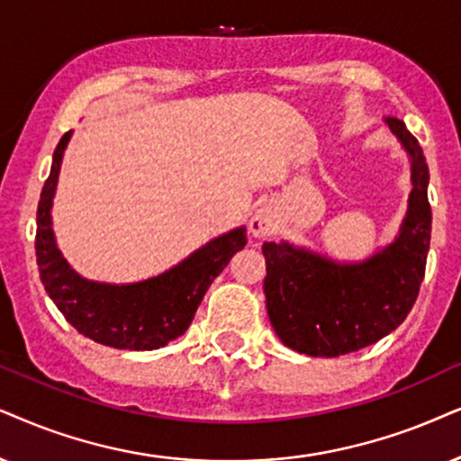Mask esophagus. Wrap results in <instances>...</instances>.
<instances>
[{
  "label": "esophagus",
  "instance_id": "obj_1",
  "mask_svg": "<svg viewBox=\"0 0 461 461\" xmlns=\"http://www.w3.org/2000/svg\"><path fill=\"white\" fill-rule=\"evenodd\" d=\"M249 227H250V234L253 236H258V238L267 236L274 230V217L267 208H259V211L255 212V217L250 219Z\"/></svg>",
  "mask_w": 461,
  "mask_h": 461
}]
</instances>
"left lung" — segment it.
I'll return each mask as SVG.
<instances>
[{
	"mask_svg": "<svg viewBox=\"0 0 461 461\" xmlns=\"http://www.w3.org/2000/svg\"><path fill=\"white\" fill-rule=\"evenodd\" d=\"M411 157L412 191L400 234L364 261L340 264L291 242H264L266 308L283 345L311 357H338L375 345L415 304L429 250V172L417 138L385 119Z\"/></svg>",
	"mask_w": 461,
	"mask_h": 461,
	"instance_id": "left-lung-1",
	"label": "left lung"
}]
</instances>
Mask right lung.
<instances>
[{"mask_svg":"<svg viewBox=\"0 0 461 461\" xmlns=\"http://www.w3.org/2000/svg\"><path fill=\"white\" fill-rule=\"evenodd\" d=\"M72 131L63 133L52 153L50 174L38 203L36 258L46 294L80 334L114 348L153 351L183 336L214 278L247 244V227H236L206 242L159 276L130 285L83 278L63 259L52 234V197L63 150Z\"/></svg>","mask_w":461,"mask_h":461,"instance_id":"obj_1","label":"right lung"}]
</instances>
